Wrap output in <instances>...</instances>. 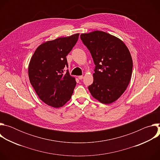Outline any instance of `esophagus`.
<instances>
[{
    "label": "esophagus",
    "mask_w": 160,
    "mask_h": 160,
    "mask_svg": "<svg viewBox=\"0 0 160 160\" xmlns=\"http://www.w3.org/2000/svg\"><path fill=\"white\" fill-rule=\"evenodd\" d=\"M83 77L82 75H81V76H78V79H79V80H82V79H83Z\"/></svg>",
    "instance_id": "1"
}]
</instances>
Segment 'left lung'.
Listing matches in <instances>:
<instances>
[{
	"instance_id": "left-lung-1",
	"label": "left lung",
	"mask_w": 160,
	"mask_h": 160,
	"mask_svg": "<svg viewBox=\"0 0 160 160\" xmlns=\"http://www.w3.org/2000/svg\"><path fill=\"white\" fill-rule=\"evenodd\" d=\"M80 38L96 65L93 83L88 87L91 95L104 104L115 102L131 79L133 62L128 49L120 39L102 31L82 33Z\"/></svg>"
}]
</instances>
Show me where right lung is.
<instances>
[{"label": "right lung", "mask_w": 160, "mask_h": 160, "mask_svg": "<svg viewBox=\"0 0 160 160\" xmlns=\"http://www.w3.org/2000/svg\"><path fill=\"white\" fill-rule=\"evenodd\" d=\"M79 33L44 42L37 48L28 66L30 83L45 104L59 108L69 101L77 82L68 70L66 56L75 46Z\"/></svg>", "instance_id": "1"}]
</instances>
